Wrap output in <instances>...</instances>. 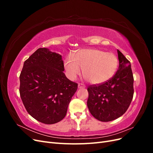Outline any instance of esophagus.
<instances>
[{
	"label": "esophagus",
	"instance_id": "34e87169",
	"mask_svg": "<svg viewBox=\"0 0 153 153\" xmlns=\"http://www.w3.org/2000/svg\"><path fill=\"white\" fill-rule=\"evenodd\" d=\"M85 86L84 84H78V89H83V88H85Z\"/></svg>",
	"mask_w": 153,
	"mask_h": 153
}]
</instances>
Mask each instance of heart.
<instances>
[{
  "instance_id": "b5f03b06",
  "label": "heart",
  "mask_w": 153,
  "mask_h": 153,
  "mask_svg": "<svg viewBox=\"0 0 153 153\" xmlns=\"http://www.w3.org/2000/svg\"><path fill=\"white\" fill-rule=\"evenodd\" d=\"M68 77L75 80L82 69L83 75L92 84H101L113 77L119 66V60L114 53L100 49H82L68 57L64 63Z\"/></svg>"
}]
</instances>
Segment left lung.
I'll use <instances>...</instances> for the list:
<instances>
[{
	"label": "left lung",
	"instance_id": "obj_1",
	"mask_svg": "<svg viewBox=\"0 0 153 153\" xmlns=\"http://www.w3.org/2000/svg\"><path fill=\"white\" fill-rule=\"evenodd\" d=\"M119 69L110 80L88 87L87 106L92 116L108 122L123 115L130 105L134 93L131 63L117 50Z\"/></svg>",
	"mask_w": 153,
	"mask_h": 153
}]
</instances>
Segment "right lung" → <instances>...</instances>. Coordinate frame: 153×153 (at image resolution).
Segmentation results:
<instances>
[{"label":"right lung","mask_w":153,"mask_h":153,"mask_svg":"<svg viewBox=\"0 0 153 153\" xmlns=\"http://www.w3.org/2000/svg\"><path fill=\"white\" fill-rule=\"evenodd\" d=\"M60 54L40 48L24 62L20 75V94L25 108L41 123L52 124L66 116L78 84L63 73Z\"/></svg>","instance_id":"obj_1"}]
</instances>
